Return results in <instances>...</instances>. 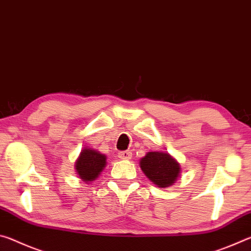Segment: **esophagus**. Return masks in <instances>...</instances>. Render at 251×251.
I'll use <instances>...</instances> for the list:
<instances>
[{
	"label": "esophagus",
	"mask_w": 251,
	"mask_h": 251,
	"mask_svg": "<svg viewBox=\"0 0 251 251\" xmlns=\"http://www.w3.org/2000/svg\"><path fill=\"white\" fill-rule=\"evenodd\" d=\"M118 157H120L121 159H124V160H128L131 158V152L129 151H121L120 154H118Z\"/></svg>",
	"instance_id": "1"
}]
</instances>
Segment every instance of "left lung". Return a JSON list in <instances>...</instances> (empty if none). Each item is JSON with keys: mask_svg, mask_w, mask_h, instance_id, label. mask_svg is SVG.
I'll list each match as a JSON object with an SVG mask.
<instances>
[{"mask_svg": "<svg viewBox=\"0 0 251 251\" xmlns=\"http://www.w3.org/2000/svg\"><path fill=\"white\" fill-rule=\"evenodd\" d=\"M139 165L148 179L159 188L172 186L180 174V165L168 152L148 151Z\"/></svg>", "mask_w": 251, "mask_h": 251, "instance_id": "1", "label": "left lung"}]
</instances>
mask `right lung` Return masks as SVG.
Masks as SVG:
<instances>
[{
  "instance_id": "obj_1",
  "label": "right lung",
  "mask_w": 251,
  "mask_h": 251,
  "mask_svg": "<svg viewBox=\"0 0 251 251\" xmlns=\"http://www.w3.org/2000/svg\"><path fill=\"white\" fill-rule=\"evenodd\" d=\"M105 166L106 156L93 148L87 147L83 148L75 163L76 173L85 182L94 181Z\"/></svg>"
}]
</instances>
